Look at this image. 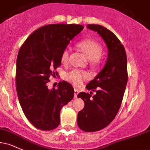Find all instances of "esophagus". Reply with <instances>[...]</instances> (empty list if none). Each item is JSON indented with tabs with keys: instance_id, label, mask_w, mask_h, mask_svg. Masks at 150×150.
I'll return each instance as SVG.
<instances>
[{
	"instance_id": "esophagus-1",
	"label": "esophagus",
	"mask_w": 150,
	"mask_h": 150,
	"mask_svg": "<svg viewBox=\"0 0 150 150\" xmlns=\"http://www.w3.org/2000/svg\"><path fill=\"white\" fill-rule=\"evenodd\" d=\"M78 93L79 91L77 89H75V90H74V97H75V98H77V95L78 94Z\"/></svg>"
}]
</instances>
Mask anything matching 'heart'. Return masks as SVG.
I'll return each mask as SVG.
<instances>
[{
    "label": "heart",
    "instance_id": "obj_1",
    "mask_svg": "<svg viewBox=\"0 0 150 150\" xmlns=\"http://www.w3.org/2000/svg\"><path fill=\"white\" fill-rule=\"evenodd\" d=\"M77 47L85 54V56L90 60L92 65L97 66L101 63V55L103 52V48L99 43L92 39H84L77 43ZM70 49L66 48L63 51L61 55V62L63 64H67L69 60ZM89 77L88 73L83 70L73 69L69 73H66L65 80L73 84L75 87L82 85L84 80Z\"/></svg>",
    "mask_w": 150,
    "mask_h": 150
}]
</instances>
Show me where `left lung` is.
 <instances>
[{"mask_svg": "<svg viewBox=\"0 0 150 150\" xmlns=\"http://www.w3.org/2000/svg\"><path fill=\"white\" fill-rule=\"evenodd\" d=\"M106 42L108 58L104 68L86 86L90 94L80 92L77 97L85 101V107L77 115V125L85 132L106 128L118 112L128 82L127 56L124 46L108 29L99 25H88ZM92 91L96 94L91 96Z\"/></svg>", "mask_w": 150, "mask_h": 150, "instance_id": "1", "label": "left lung"}]
</instances>
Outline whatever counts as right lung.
<instances>
[{
  "instance_id": "add662e5",
  "label": "right lung",
  "mask_w": 150,
  "mask_h": 150,
  "mask_svg": "<svg viewBox=\"0 0 150 150\" xmlns=\"http://www.w3.org/2000/svg\"><path fill=\"white\" fill-rule=\"evenodd\" d=\"M80 25L52 24L40 27L25 40L18 54L16 89L22 111L35 128L51 130L60 123L61 108L73 99L68 82L49 89L50 77L56 76L61 55L70 41L83 30Z\"/></svg>"
}]
</instances>
